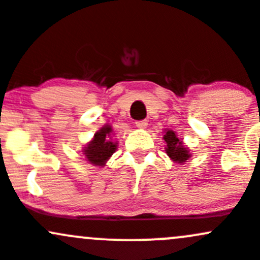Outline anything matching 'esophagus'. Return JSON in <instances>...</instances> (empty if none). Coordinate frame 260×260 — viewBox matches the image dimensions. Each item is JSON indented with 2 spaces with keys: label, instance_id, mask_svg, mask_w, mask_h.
<instances>
[{
  "label": "esophagus",
  "instance_id": "obj_1",
  "mask_svg": "<svg viewBox=\"0 0 260 260\" xmlns=\"http://www.w3.org/2000/svg\"><path fill=\"white\" fill-rule=\"evenodd\" d=\"M147 125H148V121H146V119H143V121H137L136 122V127L137 128H147Z\"/></svg>",
  "mask_w": 260,
  "mask_h": 260
}]
</instances>
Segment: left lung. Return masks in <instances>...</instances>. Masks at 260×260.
Returning a JSON list of instances; mask_svg holds the SVG:
<instances>
[{
    "label": "left lung",
    "mask_w": 260,
    "mask_h": 260,
    "mask_svg": "<svg viewBox=\"0 0 260 260\" xmlns=\"http://www.w3.org/2000/svg\"><path fill=\"white\" fill-rule=\"evenodd\" d=\"M163 139L166 142V153L173 162L176 163H184L189 159L190 155L189 149L184 146L180 139L177 137L176 132L171 129H167L163 136Z\"/></svg>",
    "instance_id": "8db88e82"
}]
</instances>
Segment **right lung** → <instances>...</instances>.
Wrapping results in <instances>:
<instances>
[{
	"mask_svg": "<svg viewBox=\"0 0 260 260\" xmlns=\"http://www.w3.org/2000/svg\"><path fill=\"white\" fill-rule=\"evenodd\" d=\"M113 129L111 125L106 124L95 132L93 139L84 147L83 154L91 165L103 167L111 158V155L117 151V142H113Z\"/></svg>",
	"mask_w": 260,
	"mask_h": 260,
	"instance_id": "1",
	"label": "right lung"
}]
</instances>
